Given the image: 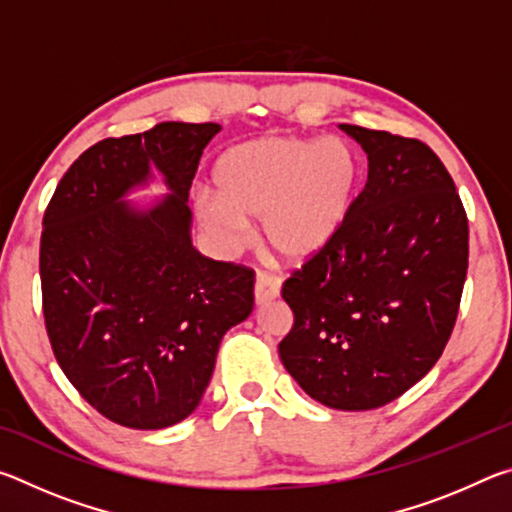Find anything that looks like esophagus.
I'll use <instances>...</instances> for the list:
<instances>
[{
	"label": "esophagus",
	"instance_id": "esophagus-1",
	"mask_svg": "<svg viewBox=\"0 0 512 512\" xmlns=\"http://www.w3.org/2000/svg\"><path fill=\"white\" fill-rule=\"evenodd\" d=\"M280 289H282V282L277 280L275 275H268V273H257V280H255V302L257 305H268V302L280 298Z\"/></svg>",
	"mask_w": 512,
	"mask_h": 512
}]
</instances>
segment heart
<instances>
[{
  "label": "heart",
  "mask_w": 512,
  "mask_h": 512,
  "mask_svg": "<svg viewBox=\"0 0 512 512\" xmlns=\"http://www.w3.org/2000/svg\"><path fill=\"white\" fill-rule=\"evenodd\" d=\"M361 178L357 149L339 137H255L219 155L216 194H196V216L223 253L244 248L248 221L262 219L268 250L287 264H307L348 225Z\"/></svg>",
  "instance_id": "heart-1"
}]
</instances>
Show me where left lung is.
Instances as JSON below:
<instances>
[{
  "label": "left lung",
  "instance_id": "1",
  "mask_svg": "<svg viewBox=\"0 0 512 512\" xmlns=\"http://www.w3.org/2000/svg\"><path fill=\"white\" fill-rule=\"evenodd\" d=\"M368 155V183L325 253L282 287L296 323L280 359L336 411L393 402L436 366L467 273V216L427 144L341 124Z\"/></svg>",
  "mask_w": 512,
  "mask_h": 512
}]
</instances>
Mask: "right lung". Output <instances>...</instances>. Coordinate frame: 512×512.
I'll return each instance as SVG.
<instances>
[{
    "instance_id": "1",
    "label": "right lung",
    "mask_w": 512,
    "mask_h": 512,
    "mask_svg": "<svg viewBox=\"0 0 512 512\" xmlns=\"http://www.w3.org/2000/svg\"><path fill=\"white\" fill-rule=\"evenodd\" d=\"M219 124L164 121L90 146L42 219V309L72 386L108 420L167 429L201 404L255 273L192 244L189 187ZM160 175L168 194L135 204Z\"/></svg>"
}]
</instances>
